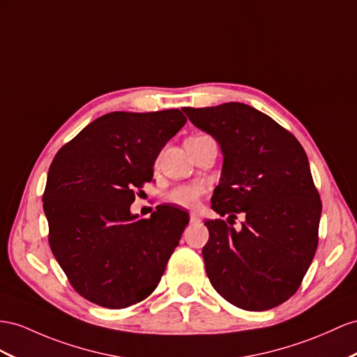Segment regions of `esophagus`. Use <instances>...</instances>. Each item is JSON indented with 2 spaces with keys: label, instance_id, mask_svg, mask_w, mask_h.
Instances as JSON below:
<instances>
[{
  "label": "esophagus",
  "instance_id": "1",
  "mask_svg": "<svg viewBox=\"0 0 357 357\" xmlns=\"http://www.w3.org/2000/svg\"><path fill=\"white\" fill-rule=\"evenodd\" d=\"M200 217L196 213H190V223H199Z\"/></svg>",
  "mask_w": 357,
  "mask_h": 357
}]
</instances>
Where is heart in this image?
Wrapping results in <instances>:
<instances>
[{"instance_id": "1", "label": "heart", "mask_w": 357, "mask_h": 357, "mask_svg": "<svg viewBox=\"0 0 357 357\" xmlns=\"http://www.w3.org/2000/svg\"><path fill=\"white\" fill-rule=\"evenodd\" d=\"M204 193H205V187L202 184H182L172 188L169 191L167 199L170 202L176 204L179 206L193 208Z\"/></svg>"}]
</instances>
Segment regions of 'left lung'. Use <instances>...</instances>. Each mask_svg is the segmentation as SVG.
Instances as JSON below:
<instances>
[{"instance_id": "obj_1", "label": "left lung", "mask_w": 357, "mask_h": 357, "mask_svg": "<svg viewBox=\"0 0 357 357\" xmlns=\"http://www.w3.org/2000/svg\"><path fill=\"white\" fill-rule=\"evenodd\" d=\"M223 152L202 249L208 279L234 306L276 307L296 294L318 245L321 200L298 140L257 108L241 102L182 108ZM246 215L235 231L234 218Z\"/></svg>"}]
</instances>
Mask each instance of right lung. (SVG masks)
Segmentation results:
<instances>
[{
	"mask_svg": "<svg viewBox=\"0 0 357 357\" xmlns=\"http://www.w3.org/2000/svg\"><path fill=\"white\" fill-rule=\"evenodd\" d=\"M187 119L178 108L98 117L52 160L43 193L51 250L70 285L89 301L122 309L158 287L188 225V213L158 205L131 214L137 190Z\"/></svg>",
	"mask_w": 357,
	"mask_h": 357,
	"instance_id": "1",
	"label": "right lung"
}]
</instances>
